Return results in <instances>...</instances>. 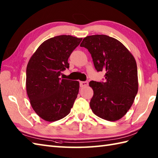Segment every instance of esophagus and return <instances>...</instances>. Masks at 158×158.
<instances>
[{
  "label": "esophagus",
  "instance_id": "esophagus-1",
  "mask_svg": "<svg viewBox=\"0 0 158 158\" xmlns=\"http://www.w3.org/2000/svg\"><path fill=\"white\" fill-rule=\"evenodd\" d=\"M88 85V81H81L80 82V87L83 88V87H86Z\"/></svg>",
  "mask_w": 158,
  "mask_h": 158
}]
</instances>
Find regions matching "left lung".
<instances>
[{
	"instance_id": "1",
	"label": "left lung",
	"mask_w": 158,
	"mask_h": 158,
	"mask_svg": "<svg viewBox=\"0 0 158 158\" xmlns=\"http://www.w3.org/2000/svg\"><path fill=\"white\" fill-rule=\"evenodd\" d=\"M88 49L97 71L105 70V82L91 81L89 105L96 115L110 122L120 119L132 106L138 92V73L132 53L116 39L88 36L80 44Z\"/></svg>"
}]
</instances>
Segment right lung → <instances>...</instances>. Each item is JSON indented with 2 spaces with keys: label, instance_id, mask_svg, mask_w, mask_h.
I'll return each mask as SVG.
<instances>
[{
  "label": "right lung",
  "instance_id": "right-lung-1",
  "mask_svg": "<svg viewBox=\"0 0 158 158\" xmlns=\"http://www.w3.org/2000/svg\"><path fill=\"white\" fill-rule=\"evenodd\" d=\"M82 38L60 35L41 43L26 68V92L33 110L47 122L69 115L77 97L79 82L61 79L68 59Z\"/></svg>",
  "mask_w": 158,
  "mask_h": 158
}]
</instances>
